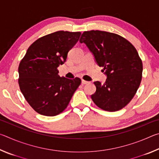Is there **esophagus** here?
Segmentation results:
<instances>
[{
    "label": "esophagus",
    "instance_id": "34e87169",
    "mask_svg": "<svg viewBox=\"0 0 159 159\" xmlns=\"http://www.w3.org/2000/svg\"><path fill=\"white\" fill-rule=\"evenodd\" d=\"M82 84H83V85H85V84H88V83H89V82H88V81H86V80H82Z\"/></svg>",
    "mask_w": 159,
    "mask_h": 159
}]
</instances>
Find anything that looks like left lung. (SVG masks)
I'll return each mask as SVG.
<instances>
[{"instance_id": "left-lung-1", "label": "left lung", "mask_w": 159, "mask_h": 159, "mask_svg": "<svg viewBox=\"0 0 159 159\" xmlns=\"http://www.w3.org/2000/svg\"><path fill=\"white\" fill-rule=\"evenodd\" d=\"M80 43L87 45L107 76L104 84L94 82V103L104 111L123 109L133 98L142 80L143 67L135 48L119 35L99 30L84 31Z\"/></svg>"}]
</instances>
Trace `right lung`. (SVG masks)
<instances>
[{
    "label": "right lung",
    "instance_id": "right-lung-1",
    "mask_svg": "<svg viewBox=\"0 0 159 159\" xmlns=\"http://www.w3.org/2000/svg\"><path fill=\"white\" fill-rule=\"evenodd\" d=\"M80 32L59 31L40 38L26 51L19 65L18 83L21 93L39 114L54 116L65 109L79 88V78L58 75L69 51L79 41Z\"/></svg>",
    "mask_w": 159,
    "mask_h": 159
}]
</instances>
